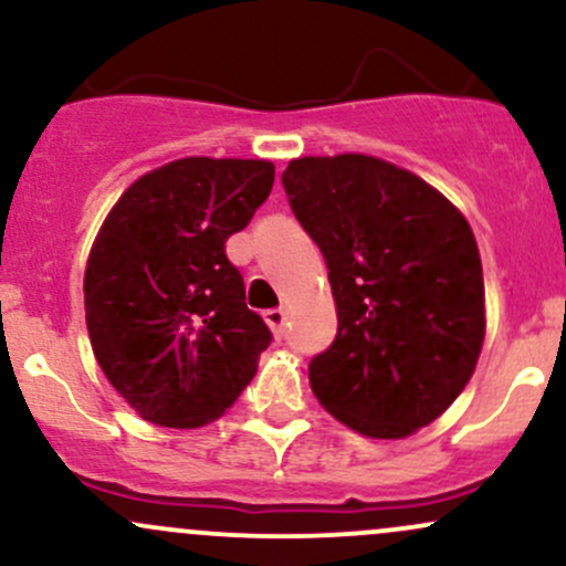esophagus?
Instances as JSON below:
<instances>
[{"label":"esophagus","mask_w":566,"mask_h":566,"mask_svg":"<svg viewBox=\"0 0 566 566\" xmlns=\"http://www.w3.org/2000/svg\"><path fill=\"white\" fill-rule=\"evenodd\" d=\"M265 325L271 327V333L276 335V338H282L284 335V325H287V314L282 312V308H271V312L263 314Z\"/></svg>","instance_id":"34e87169"}]
</instances>
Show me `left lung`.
I'll list each match as a JSON object with an SVG mask.
<instances>
[{
	"label": "left lung",
	"mask_w": 566,
	"mask_h": 566,
	"mask_svg": "<svg viewBox=\"0 0 566 566\" xmlns=\"http://www.w3.org/2000/svg\"><path fill=\"white\" fill-rule=\"evenodd\" d=\"M325 254L338 335L308 365L325 411L376 440L438 419L468 387L486 335L470 222L413 171L376 155H306L282 174Z\"/></svg>",
	"instance_id": "8db88e82"
}]
</instances>
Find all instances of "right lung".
Instances as JSON below:
<instances>
[{
  "mask_svg": "<svg viewBox=\"0 0 566 566\" xmlns=\"http://www.w3.org/2000/svg\"><path fill=\"white\" fill-rule=\"evenodd\" d=\"M271 188V160L190 155L142 174L98 228L83 279L91 349L145 421L209 424L258 374L271 331L226 241Z\"/></svg>",
  "mask_w": 566,
  "mask_h": 566,
  "instance_id": "1",
  "label": "right lung"
}]
</instances>
